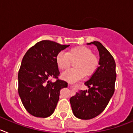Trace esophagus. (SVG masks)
I'll return each mask as SVG.
<instances>
[{"mask_svg":"<svg viewBox=\"0 0 133 133\" xmlns=\"http://www.w3.org/2000/svg\"><path fill=\"white\" fill-rule=\"evenodd\" d=\"M69 86H70V84H69Z\"/></svg>","mask_w":133,"mask_h":133,"instance_id":"1","label":"esophagus"}]
</instances>
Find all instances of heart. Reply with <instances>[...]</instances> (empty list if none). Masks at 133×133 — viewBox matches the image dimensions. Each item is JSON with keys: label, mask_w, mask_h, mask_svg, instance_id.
I'll list each match as a JSON object with an SVG mask.
<instances>
[{"label": "heart", "mask_w": 133, "mask_h": 133, "mask_svg": "<svg viewBox=\"0 0 133 133\" xmlns=\"http://www.w3.org/2000/svg\"><path fill=\"white\" fill-rule=\"evenodd\" d=\"M75 69L69 70L62 75V78L72 82L81 79L84 76H90L96 71L98 59L92 54L91 49L85 46H78L69 49L66 53L59 52L56 56V63L60 70H65L70 68L71 62L75 61Z\"/></svg>", "instance_id": "1"}]
</instances>
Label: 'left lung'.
Returning a JSON list of instances; mask_svg holds the SVG:
<instances>
[{
	"label": "left lung",
	"mask_w": 133,
	"mask_h": 133,
	"mask_svg": "<svg viewBox=\"0 0 133 133\" xmlns=\"http://www.w3.org/2000/svg\"><path fill=\"white\" fill-rule=\"evenodd\" d=\"M97 46L99 52V66L85 85L89 90H80L70 99L74 115L80 119H91L107 107L115 92L116 64L113 56L98 41L88 44Z\"/></svg>",
	"instance_id": "left-lung-1"
}]
</instances>
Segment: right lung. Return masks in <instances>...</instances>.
Returning <instances> with one entry per match:
<instances>
[{"label":"right lung","instance_id":"1","mask_svg":"<svg viewBox=\"0 0 133 133\" xmlns=\"http://www.w3.org/2000/svg\"><path fill=\"white\" fill-rule=\"evenodd\" d=\"M69 46L51 41H40L27 50L18 74V94L26 110L36 117L52 115L59 100L60 90L67 83L58 79L56 55ZM50 78L56 81L52 82Z\"/></svg>","mask_w":133,"mask_h":133}]
</instances>
